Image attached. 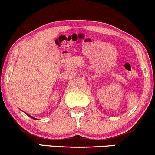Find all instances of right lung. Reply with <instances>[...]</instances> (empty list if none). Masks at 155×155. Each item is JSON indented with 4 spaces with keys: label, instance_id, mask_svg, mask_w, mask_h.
Wrapping results in <instances>:
<instances>
[{
    "label": "right lung",
    "instance_id": "add662e5",
    "mask_svg": "<svg viewBox=\"0 0 155 155\" xmlns=\"http://www.w3.org/2000/svg\"><path fill=\"white\" fill-rule=\"evenodd\" d=\"M26 115H27V116H29V117H31V118H33V119H37V118H34V117H33V116H31L28 115V114H26Z\"/></svg>",
    "mask_w": 155,
    "mask_h": 155
}]
</instances>
